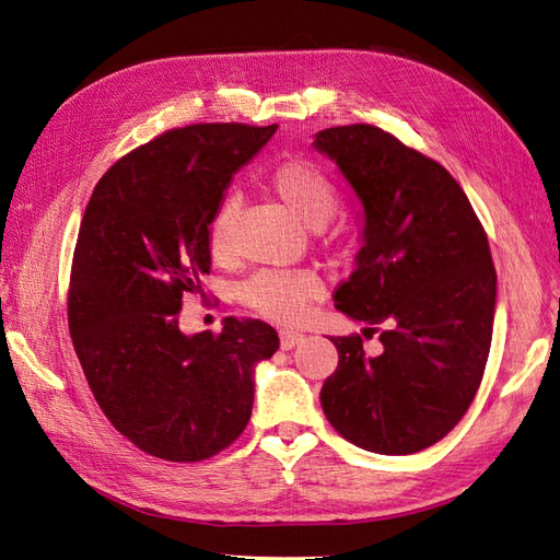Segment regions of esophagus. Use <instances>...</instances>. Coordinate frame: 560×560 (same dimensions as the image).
Segmentation results:
<instances>
[{
    "mask_svg": "<svg viewBox=\"0 0 560 560\" xmlns=\"http://www.w3.org/2000/svg\"><path fill=\"white\" fill-rule=\"evenodd\" d=\"M301 341H303V334H299V331H287V329L280 331V348L282 350H292Z\"/></svg>",
    "mask_w": 560,
    "mask_h": 560,
    "instance_id": "34e87169",
    "label": "esophagus"
}]
</instances>
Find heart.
<instances>
[{"instance_id": "b5f03b06", "label": "heart", "mask_w": 560, "mask_h": 560, "mask_svg": "<svg viewBox=\"0 0 560 560\" xmlns=\"http://www.w3.org/2000/svg\"><path fill=\"white\" fill-rule=\"evenodd\" d=\"M266 186L303 224L311 229L327 226L338 210L334 182L306 161H282L270 167ZM235 200H224L208 224V252L214 261L231 257V226ZM322 294L319 280L308 270H259L241 287V301L254 313L280 325H294L308 311V303Z\"/></svg>"}]
</instances>
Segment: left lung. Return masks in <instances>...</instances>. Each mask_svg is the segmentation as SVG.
<instances>
[{"mask_svg": "<svg viewBox=\"0 0 560 560\" xmlns=\"http://www.w3.org/2000/svg\"><path fill=\"white\" fill-rule=\"evenodd\" d=\"M362 200L358 268L336 287V308L383 327V352L334 336L338 366L319 401L350 444L381 455L444 439L481 385L495 317V266L469 198L444 165L376 126L315 135Z\"/></svg>", "mask_w": 560, "mask_h": 560, "instance_id": "obj_1", "label": "left lung"}]
</instances>
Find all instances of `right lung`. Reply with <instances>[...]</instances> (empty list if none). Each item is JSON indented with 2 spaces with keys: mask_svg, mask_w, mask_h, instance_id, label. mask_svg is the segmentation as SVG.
<instances>
[{
  "mask_svg": "<svg viewBox=\"0 0 560 560\" xmlns=\"http://www.w3.org/2000/svg\"><path fill=\"white\" fill-rule=\"evenodd\" d=\"M278 126L194 124L118 159L81 219L67 322L91 393L140 451L208 460L243 434L254 364L280 341L261 319L179 331L184 294L210 273L208 224L233 173Z\"/></svg>",
  "mask_w": 560,
  "mask_h": 560,
  "instance_id": "1",
  "label": "right lung"
}]
</instances>
